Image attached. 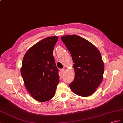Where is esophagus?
<instances>
[{
    "instance_id": "obj_1",
    "label": "esophagus",
    "mask_w": 123,
    "mask_h": 123,
    "mask_svg": "<svg viewBox=\"0 0 123 123\" xmlns=\"http://www.w3.org/2000/svg\"><path fill=\"white\" fill-rule=\"evenodd\" d=\"M60 71H61L62 73H63L64 72V71H65V69H64V68H62V69L60 70Z\"/></svg>"
}]
</instances>
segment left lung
Wrapping results in <instances>:
<instances>
[{"mask_svg":"<svg viewBox=\"0 0 123 123\" xmlns=\"http://www.w3.org/2000/svg\"><path fill=\"white\" fill-rule=\"evenodd\" d=\"M72 56L75 78L69 84L72 92L81 96L92 95L103 78L104 64L95 45L76 35L61 37Z\"/></svg>","mask_w":123,"mask_h":123,"instance_id":"8db88e82","label":"left lung"}]
</instances>
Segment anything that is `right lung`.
I'll return each instance as SVG.
<instances>
[{
	"mask_svg": "<svg viewBox=\"0 0 123 123\" xmlns=\"http://www.w3.org/2000/svg\"><path fill=\"white\" fill-rule=\"evenodd\" d=\"M58 37H47L28 49L24 56L21 74L25 87L37 101L45 102L55 95L59 82L53 51Z\"/></svg>",
	"mask_w": 123,
	"mask_h": 123,
	"instance_id": "right-lung-1",
	"label": "right lung"
}]
</instances>
